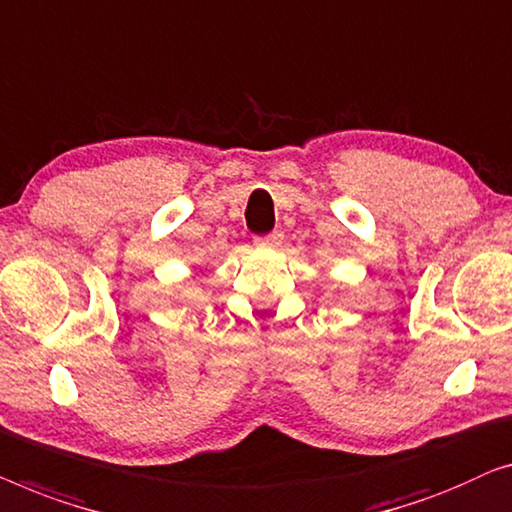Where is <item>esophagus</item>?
<instances>
[{
	"instance_id": "esophagus-1",
	"label": "esophagus",
	"mask_w": 512,
	"mask_h": 512,
	"mask_svg": "<svg viewBox=\"0 0 512 512\" xmlns=\"http://www.w3.org/2000/svg\"><path fill=\"white\" fill-rule=\"evenodd\" d=\"M280 243H283V232H271V234L257 236L255 239V246L259 248H278Z\"/></svg>"
}]
</instances>
